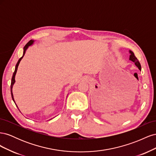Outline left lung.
<instances>
[{
    "mask_svg": "<svg viewBox=\"0 0 156 156\" xmlns=\"http://www.w3.org/2000/svg\"><path fill=\"white\" fill-rule=\"evenodd\" d=\"M129 53H130V55H129V60H131L132 62H133L135 63V64L137 66V68L139 69V70H141V66H140V62H139V60H137V58H136V56H135L133 52H132L131 51H129Z\"/></svg>",
    "mask_w": 156,
    "mask_h": 156,
    "instance_id": "8db88e82",
    "label": "left lung"
}]
</instances>
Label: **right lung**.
<instances>
[{"instance_id": "right-lung-1", "label": "right lung", "mask_w": 156, "mask_h": 156, "mask_svg": "<svg viewBox=\"0 0 156 156\" xmlns=\"http://www.w3.org/2000/svg\"><path fill=\"white\" fill-rule=\"evenodd\" d=\"M34 40H30V41H29V42H28V43L25 45L24 48H23V56H22V57H21L20 59H19L18 62H17V64H16V66L15 71H14V72H13V76H12V82H11V94H12V99H13V100L14 103H15V101H14L13 96V93H12V88H13V84L15 83V82H16V81H15V77H16V73H17V70L18 66H19V64H20V61L21 60V59L23 58V56H24V55H25V52H26L27 49H28V48H29V46H30L31 45H32V44H33V43H34ZM16 106H17V105H16Z\"/></svg>"}]
</instances>
